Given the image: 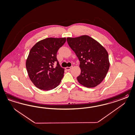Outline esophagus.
<instances>
[{"mask_svg":"<svg viewBox=\"0 0 135 135\" xmlns=\"http://www.w3.org/2000/svg\"><path fill=\"white\" fill-rule=\"evenodd\" d=\"M73 68V66H70V67H66L65 68V70L68 71H70L71 70V69Z\"/></svg>","mask_w":135,"mask_h":135,"instance_id":"1","label":"esophagus"}]
</instances>
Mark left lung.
Listing matches in <instances>:
<instances>
[{
    "label": "left lung",
    "mask_w": 135,
    "mask_h": 135,
    "mask_svg": "<svg viewBox=\"0 0 135 135\" xmlns=\"http://www.w3.org/2000/svg\"><path fill=\"white\" fill-rule=\"evenodd\" d=\"M66 40L80 61L81 73L77 77L79 83L88 88L99 84L105 78L110 66L107 51L87 35L68 38Z\"/></svg>",
    "instance_id": "1"
}]
</instances>
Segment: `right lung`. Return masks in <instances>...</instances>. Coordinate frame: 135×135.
<instances>
[{
	"mask_svg": "<svg viewBox=\"0 0 135 135\" xmlns=\"http://www.w3.org/2000/svg\"><path fill=\"white\" fill-rule=\"evenodd\" d=\"M65 38H48L35 44L26 60L28 74L37 88L48 91L57 87L64 76V69L57 58L59 49L65 43ZM57 62V65H53Z\"/></svg>",
	"mask_w": 135,
	"mask_h": 135,
	"instance_id": "add662e5",
	"label": "right lung"
}]
</instances>
